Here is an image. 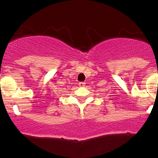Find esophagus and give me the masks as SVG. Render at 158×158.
Listing matches in <instances>:
<instances>
[{"mask_svg":"<svg viewBox=\"0 0 158 158\" xmlns=\"http://www.w3.org/2000/svg\"><path fill=\"white\" fill-rule=\"evenodd\" d=\"M85 82H79V86H81V87H82V86L85 85Z\"/></svg>","mask_w":158,"mask_h":158,"instance_id":"1","label":"esophagus"}]
</instances>
